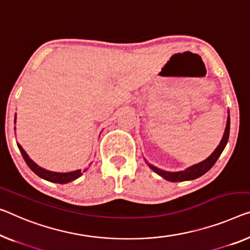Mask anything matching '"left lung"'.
Returning a JSON list of instances; mask_svg holds the SVG:
<instances>
[{
	"mask_svg": "<svg viewBox=\"0 0 250 250\" xmlns=\"http://www.w3.org/2000/svg\"><path fill=\"white\" fill-rule=\"evenodd\" d=\"M229 132H230V117H228V121H227V126H226V131H225V135H223L221 143L217 147V149H215V150L212 152V155L210 156V157H208L206 161L196 164V165H193L191 167H188V169L182 170V172H174V173L165 172V170L159 169V168H157V167L150 165V164H148V165L152 170H154L155 173L161 175L162 177H164L167 181L183 182V181L195 180V178L202 176L203 174H206L208 170L214 165L215 162L218 161V158L220 157V155L222 154L223 149H225L227 143H228Z\"/></svg>",
	"mask_w": 250,
	"mask_h": 250,
	"instance_id": "obj_1",
	"label": "left lung"
}]
</instances>
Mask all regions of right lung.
Segmentation results:
<instances>
[{
  "mask_svg": "<svg viewBox=\"0 0 250 250\" xmlns=\"http://www.w3.org/2000/svg\"><path fill=\"white\" fill-rule=\"evenodd\" d=\"M18 147H19V149H20L22 157H23L25 163H27V165L30 167V169H31L32 172H35L37 175H38V176L43 178V180H47L49 182H54V183L65 184V183H68V182H72L74 180H76V178H78L82 174H83V172H82L81 169L74 170V172H69V173L49 172V170L43 169V168H42V167H39L38 165H37L36 163H33L31 159L29 158L27 152L23 150V148H22L19 144H18Z\"/></svg>",
  "mask_w": 250,
  "mask_h": 250,
  "instance_id": "1",
  "label": "right lung"
}]
</instances>
